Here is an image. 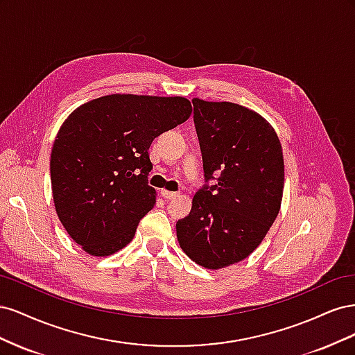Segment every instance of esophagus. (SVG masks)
<instances>
[{
    "label": "esophagus",
    "mask_w": 355,
    "mask_h": 355,
    "mask_svg": "<svg viewBox=\"0 0 355 355\" xmlns=\"http://www.w3.org/2000/svg\"><path fill=\"white\" fill-rule=\"evenodd\" d=\"M161 196H163L166 200H173V198L179 197V192H170V191L163 189V191H161Z\"/></svg>",
    "instance_id": "esophagus-1"
}]
</instances>
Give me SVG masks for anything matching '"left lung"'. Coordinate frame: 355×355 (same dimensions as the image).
I'll return each instance as SVG.
<instances>
[{"label":"left lung","mask_w":355,"mask_h":355,"mask_svg":"<svg viewBox=\"0 0 355 355\" xmlns=\"http://www.w3.org/2000/svg\"><path fill=\"white\" fill-rule=\"evenodd\" d=\"M192 105L204 179L216 184L204 185L188 216L176 222L178 241L196 263L220 270L245 259L280 211L283 149L270 123L252 110L201 99Z\"/></svg>","instance_id":"1"}]
</instances>
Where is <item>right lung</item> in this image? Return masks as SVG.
Wrapping results in <instances>:
<instances>
[{"label": "right lung", "mask_w": 355, "mask_h": 355, "mask_svg": "<svg viewBox=\"0 0 355 355\" xmlns=\"http://www.w3.org/2000/svg\"><path fill=\"white\" fill-rule=\"evenodd\" d=\"M191 112L180 96L108 94L81 105L62 124L50 157L53 201L84 252L110 256L133 240L155 204L149 146Z\"/></svg>", "instance_id": "1"}]
</instances>
